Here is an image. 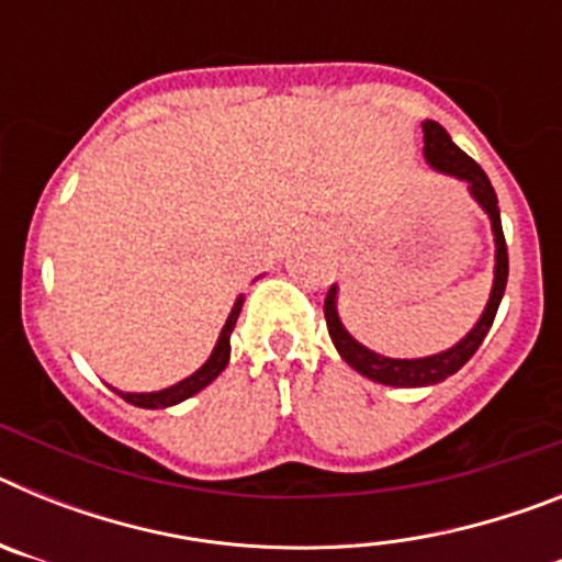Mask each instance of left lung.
Instances as JSON below:
<instances>
[{
    "mask_svg": "<svg viewBox=\"0 0 562 562\" xmlns=\"http://www.w3.org/2000/svg\"><path fill=\"white\" fill-rule=\"evenodd\" d=\"M422 132H425V148H422L425 162H428L436 173H445V177H453V180L464 182L467 193L473 196L475 205H479L481 211L486 213V220H490V231H493L495 241L493 290H490L484 312L479 315L473 329L467 331L459 342H453L450 349L436 351V355L428 357H385L371 351L369 346H362L360 340H355V335L342 326L340 310H337L340 290H337V284H331L329 295H326L324 301V315L337 355L349 362L357 374L369 376V380L380 382V385H391V389H430V385H439V382H445L448 376H453L456 371L479 351L481 342H484L486 331H490V326H493L495 321V312H498L501 306V297H504L506 276H509V256H506L504 231H501L498 196H495L493 186H490V177H486L484 168H481L479 162L470 160V157L456 146L453 137H450L436 121L422 123Z\"/></svg>",
    "mask_w": 562,
    "mask_h": 562,
    "instance_id": "left-lung-1",
    "label": "left lung"
}]
</instances>
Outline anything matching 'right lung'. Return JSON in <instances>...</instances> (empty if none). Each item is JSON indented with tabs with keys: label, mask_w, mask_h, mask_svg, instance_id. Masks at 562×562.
<instances>
[{
	"label": "right lung",
	"mask_w": 562,
	"mask_h": 562,
	"mask_svg": "<svg viewBox=\"0 0 562 562\" xmlns=\"http://www.w3.org/2000/svg\"><path fill=\"white\" fill-rule=\"evenodd\" d=\"M241 304H245V295L236 297V304H233L231 315H227L225 326H222L220 337H216V346H213L211 357L202 362L200 369L193 371L191 376L186 380L173 382L168 389L160 391H143V394H134V391H117L112 389L114 394L123 396L126 402L137 405V408H148V411H157V408H171V405H180V402L191 400L193 394H200L202 389H207L222 371L227 369V362H231V335H233V326L238 321V312H241Z\"/></svg>",
	"instance_id": "obj_1"
}]
</instances>
